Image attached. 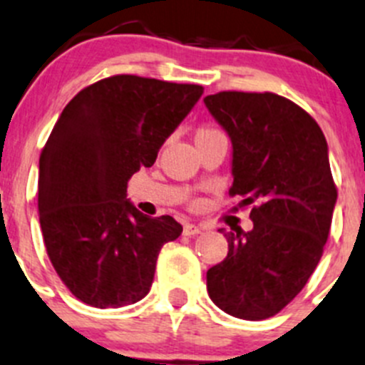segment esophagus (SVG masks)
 Returning a JSON list of instances; mask_svg holds the SVG:
<instances>
[{
    "label": "esophagus",
    "mask_w": 365,
    "mask_h": 365,
    "mask_svg": "<svg viewBox=\"0 0 365 365\" xmlns=\"http://www.w3.org/2000/svg\"><path fill=\"white\" fill-rule=\"evenodd\" d=\"M200 232H202V227H198V225L187 223L185 227H183V234H185V236H196V234Z\"/></svg>",
    "instance_id": "1"
}]
</instances>
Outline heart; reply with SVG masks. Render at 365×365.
Masks as SVG:
<instances>
[{
	"instance_id": "b5f03b06",
	"label": "heart",
	"mask_w": 365,
	"mask_h": 365,
	"mask_svg": "<svg viewBox=\"0 0 365 365\" xmlns=\"http://www.w3.org/2000/svg\"><path fill=\"white\" fill-rule=\"evenodd\" d=\"M221 135H223V133H221L217 128H214V125L202 124V125H198V128H196L194 138H196V144H200V142L212 140V138H216V136H221Z\"/></svg>"
}]
</instances>
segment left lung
<instances>
[{
	"label": "left lung",
	"instance_id": "obj_1",
	"mask_svg": "<svg viewBox=\"0 0 365 365\" xmlns=\"http://www.w3.org/2000/svg\"><path fill=\"white\" fill-rule=\"evenodd\" d=\"M205 106L232 140L229 192L252 205L254 229L225 232L229 254L207 272L217 308L263 321L290 304L317 268L329 236L336 187L324 133L281 95L220 91Z\"/></svg>",
	"mask_w": 365,
	"mask_h": 365
}]
</instances>
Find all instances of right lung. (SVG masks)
<instances>
[{"label": "right lung", "mask_w": 365, "mask_h": 365, "mask_svg": "<svg viewBox=\"0 0 365 365\" xmlns=\"http://www.w3.org/2000/svg\"><path fill=\"white\" fill-rule=\"evenodd\" d=\"M202 93L200 84L111 75L81 90L57 118L39 156V223L57 275L84 304L144 299L160 250L182 234L175 217L136 210L125 189Z\"/></svg>", "instance_id": "1"}]
</instances>
